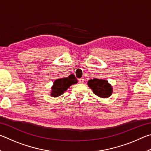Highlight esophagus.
I'll return each mask as SVG.
<instances>
[{
  "instance_id": "obj_1",
  "label": "esophagus",
  "mask_w": 151,
  "mask_h": 151,
  "mask_svg": "<svg viewBox=\"0 0 151 151\" xmlns=\"http://www.w3.org/2000/svg\"><path fill=\"white\" fill-rule=\"evenodd\" d=\"M84 81H85V79H84L83 78H79V79H78L79 83H81V84L84 83Z\"/></svg>"
}]
</instances>
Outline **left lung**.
Masks as SVG:
<instances>
[{"label": "left lung", "mask_w": 151, "mask_h": 151, "mask_svg": "<svg viewBox=\"0 0 151 151\" xmlns=\"http://www.w3.org/2000/svg\"><path fill=\"white\" fill-rule=\"evenodd\" d=\"M88 85L93 90L94 94L101 98H108L112 94V86L106 80L94 78L88 81Z\"/></svg>", "instance_id": "1"}]
</instances>
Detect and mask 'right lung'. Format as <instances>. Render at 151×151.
<instances>
[{"label":"right lung","instance_id":"1","mask_svg":"<svg viewBox=\"0 0 151 151\" xmlns=\"http://www.w3.org/2000/svg\"><path fill=\"white\" fill-rule=\"evenodd\" d=\"M77 83V79L74 75H70L66 78H62L56 80L52 87L51 95L57 97L64 93L73 84Z\"/></svg>","mask_w":151,"mask_h":151}]
</instances>
